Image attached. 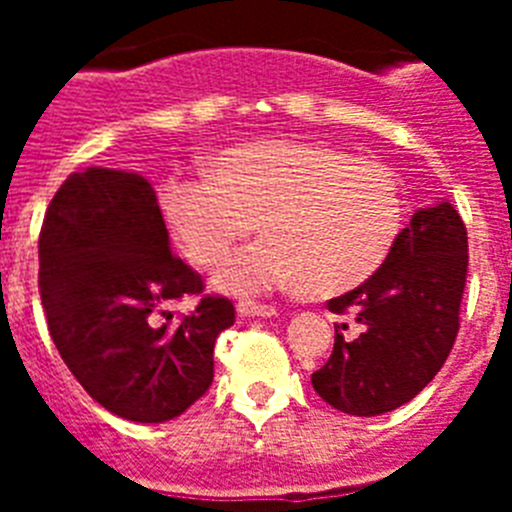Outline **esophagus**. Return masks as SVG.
I'll return each mask as SVG.
<instances>
[{
  "label": "esophagus",
  "instance_id": "34e87169",
  "mask_svg": "<svg viewBox=\"0 0 512 512\" xmlns=\"http://www.w3.org/2000/svg\"><path fill=\"white\" fill-rule=\"evenodd\" d=\"M238 315L241 318H271L277 315V307L271 305H259V302H238Z\"/></svg>",
  "mask_w": 512,
  "mask_h": 512
}]
</instances>
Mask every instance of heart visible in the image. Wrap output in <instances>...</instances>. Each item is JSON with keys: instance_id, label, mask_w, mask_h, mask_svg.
I'll return each mask as SVG.
<instances>
[{"instance_id": "b5f03b06", "label": "heart", "mask_w": 512, "mask_h": 512, "mask_svg": "<svg viewBox=\"0 0 512 512\" xmlns=\"http://www.w3.org/2000/svg\"><path fill=\"white\" fill-rule=\"evenodd\" d=\"M158 207L171 238L215 269L259 223L264 238L217 271L228 295L302 287L330 297L359 287L390 259L405 228L395 171L343 148L256 140L217 153L207 176H169Z\"/></svg>"}]
</instances>
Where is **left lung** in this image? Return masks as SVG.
<instances>
[{"instance_id":"left-lung-1","label":"left lung","mask_w":512,"mask_h":512,"mask_svg":"<svg viewBox=\"0 0 512 512\" xmlns=\"http://www.w3.org/2000/svg\"><path fill=\"white\" fill-rule=\"evenodd\" d=\"M467 228L451 202L420 207L374 277L328 302L351 312L361 333L336 325L333 354L312 374L328 405L372 418L413 400L449 356L469 266Z\"/></svg>"}]
</instances>
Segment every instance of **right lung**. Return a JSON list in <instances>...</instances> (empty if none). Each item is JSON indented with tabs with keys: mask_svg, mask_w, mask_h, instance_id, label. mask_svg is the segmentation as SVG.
I'll list each match as a JSON object with an SVG mask.
<instances>
[{
	"mask_svg": "<svg viewBox=\"0 0 512 512\" xmlns=\"http://www.w3.org/2000/svg\"><path fill=\"white\" fill-rule=\"evenodd\" d=\"M38 259L53 343L104 410L166 423L210 390L212 351L235 323L233 302L202 297L169 325V302L200 295L202 277L171 253L148 179L102 166L71 174L45 212Z\"/></svg>",
	"mask_w": 512,
	"mask_h": 512,
	"instance_id": "obj_1",
	"label": "right lung"
}]
</instances>
